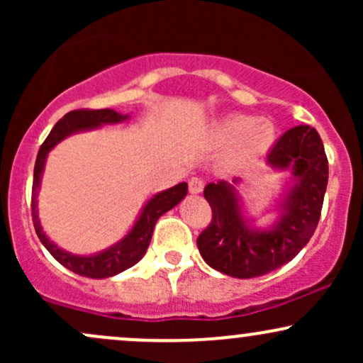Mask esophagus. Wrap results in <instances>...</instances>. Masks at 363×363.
<instances>
[{"mask_svg": "<svg viewBox=\"0 0 363 363\" xmlns=\"http://www.w3.org/2000/svg\"><path fill=\"white\" fill-rule=\"evenodd\" d=\"M203 187H205V182H203V179L193 177L189 181V193L191 194H199L203 191Z\"/></svg>", "mask_w": 363, "mask_h": 363, "instance_id": "esophagus-1", "label": "esophagus"}]
</instances>
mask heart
I'll use <instances>...</instances> for the list:
<instances>
[{
  "label": "heart",
  "mask_w": 363,
  "mask_h": 363,
  "mask_svg": "<svg viewBox=\"0 0 363 363\" xmlns=\"http://www.w3.org/2000/svg\"><path fill=\"white\" fill-rule=\"evenodd\" d=\"M211 136L220 147L235 145L230 153V164L234 167H244L256 164L272 152L277 143V128L257 116L232 114L215 124Z\"/></svg>",
  "instance_id": "obj_1"
}]
</instances>
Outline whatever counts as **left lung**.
I'll return each instance as SVG.
<instances>
[{
	"mask_svg": "<svg viewBox=\"0 0 363 363\" xmlns=\"http://www.w3.org/2000/svg\"><path fill=\"white\" fill-rule=\"evenodd\" d=\"M268 169L290 170V184L277 198L274 218L257 225L249 215L239 187L242 179L205 186L213 220L196 244L206 264L234 278H256L294 259L318 227L328 186V158L319 133L291 128L268 155Z\"/></svg>",
	"mask_w": 363,
	"mask_h": 363,
	"instance_id": "1",
	"label": "left lung"
}]
</instances>
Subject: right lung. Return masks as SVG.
I'll return each instance as SVG.
<instances>
[{"mask_svg": "<svg viewBox=\"0 0 363 363\" xmlns=\"http://www.w3.org/2000/svg\"><path fill=\"white\" fill-rule=\"evenodd\" d=\"M129 118H131L129 114H123V112L114 109L72 111L66 116H62V119L57 121L56 126L51 129L39 153H37L34 167V186H32V220H34L35 232L39 235L40 242L51 252L54 259L61 262L69 272L80 274V277L102 280V278L116 277V274L124 272V269L135 266L147 252L157 220L165 211L177 206L187 194V184L181 182V184L150 196L147 203L141 206L140 213L136 216L133 227L128 230V234L123 239H119L118 242L104 249V251L94 254H74L60 247L54 240L49 239V235L45 234L43 225H40L39 210H37V194H39L40 182H43V174L49 152L57 143H61L62 140L68 138V136L83 131H94V129L102 128L104 124L124 123Z\"/></svg>", "mask_w": 363, "mask_h": 363, "instance_id": "1", "label": "right lung"}]
</instances>
